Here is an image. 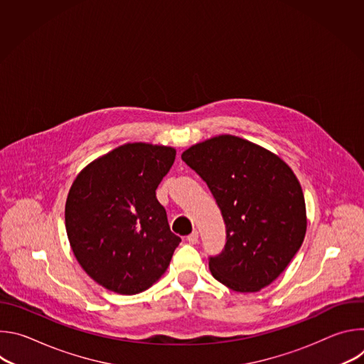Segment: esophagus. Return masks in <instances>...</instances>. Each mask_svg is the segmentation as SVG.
<instances>
[{
	"label": "esophagus",
	"mask_w": 364,
	"mask_h": 364,
	"mask_svg": "<svg viewBox=\"0 0 364 364\" xmlns=\"http://www.w3.org/2000/svg\"><path fill=\"white\" fill-rule=\"evenodd\" d=\"M187 242H188L190 245H196V243L198 242V233H197V232H193L191 235H188V236H187Z\"/></svg>",
	"instance_id": "esophagus-1"
}]
</instances>
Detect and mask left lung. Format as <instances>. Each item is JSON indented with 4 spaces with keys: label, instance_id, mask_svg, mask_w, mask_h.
<instances>
[{
    "label": "left lung",
    "instance_id": "left-lung-1",
    "mask_svg": "<svg viewBox=\"0 0 364 364\" xmlns=\"http://www.w3.org/2000/svg\"><path fill=\"white\" fill-rule=\"evenodd\" d=\"M181 160L210 188L226 225L212 275L237 292L274 282L301 247L306 215L301 184L278 155L233 135L196 144Z\"/></svg>",
    "mask_w": 364,
    "mask_h": 364
}]
</instances>
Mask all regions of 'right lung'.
Here are the masks:
<instances>
[{"mask_svg":"<svg viewBox=\"0 0 364 364\" xmlns=\"http://www.w3.org/2000/svg\"><path fill=\"white\" fill-rule=\"evenodd\" d=\"M174 160L171 146L125 144L73 181L65 209L68 237L83 271L103 288L134 295L167 271L181 239L170 230L155 190Z\"/></svg>","mask_w":364,"mask_h":364,"instance_id":"right-lung-1","label":"right lung"}]
</instances>
